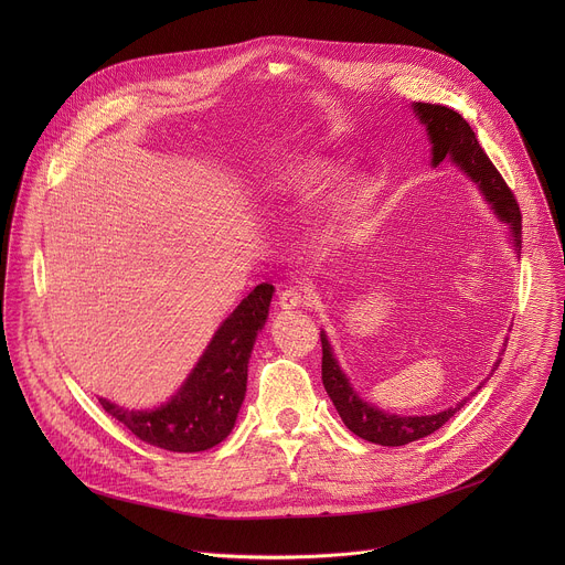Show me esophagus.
I'll return each mask as SVG.
<instances>
[{
  "instance_id": "1",
  "label": "esophagus",
  "mask_w": 565,
  "mask_h": 565,
  "mask_svg": "<svg viewBox=\"0 0 565 565\" xmlns=\"http://www.w3.org/2000/svg\"><path fill=\"white\" fill-rule=\"evenodd\" d=\"M303 301H306V297L297 288H288L279 295V308L281 310H295V308L303 306Z\"/></svg>"
}]
</instances>
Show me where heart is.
I'll return each mask as SVG.
<instances>
[{
  "mask_svg": "<svg viewBox=\"0 0 565 565\" xmlns=\"http://www.w3.org/2000/svg\"><path fill=\"white\" fill-rule=\"evenodd\" d=\"M333 174L331 160L321 156H290L264 179L259 196L268 205L308 199ZM366 196V185L360 177H349L335 183L321 196L297 227V246L306 255H319L333 248L347 223L358 214Z\"/></svg>",
  "mask_w": 565,
  "mask_h": 565,
  "instance_id": "b5f03b06",
  "label": "heart"
}]
</instances>
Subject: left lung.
<instances>
[{
  "label": "left lung",
  "instance_id": "obj_1",
  "mask_svg": "<svg viewBox=\"0 0 565 565\" xmlns=\"http://www.w3.org/2000/svg\"><path fill=\"white\" fill-rule=\"evenodd\" d=\"M416 118L427 131V140L431 145V168H438L445 158H449L451 163L462 172L480 192V196L486 199L490 210L497 214L501 223L508 225V238H510V248L514 250L516 259L521 257V212L514 201V194L492 166V160L488 153L480 149L476 134L471 131L469 122L456 114L449 107L443 105H429V103H414L412 105ZM321 338V382H324V388L329 397L333 399V405L342 418V423L360 438L384 445V447H399L414 440H420L436 429H440L458 409L465 407V402L469 395L482 388L490 380V375L499 369L501 355L505 349H501L499 360L494 362L490 375L482 380L476 391H471L467 397H462L456 407L443 409L431 416H399V414H388L371 402H366L351 384L349 375L342 371L335 351L329 342L327 331H319ZM508 342V340H505ZM503 342V347H505Z\"/></svg>",
  "mask_w": 565,
  "mask_h": 565
}]
</instances>
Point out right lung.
<instances>
[{
  "mask_svg": "<svg viewBox=\"0 0 565 565\" xmlns=\"http://www.w3.org/2000/svg\"><path fill=\"white\" fill-rule=\"evenodd\" d=\"M275 286L259 284L221 321L183 384L163 405L127 409L98 397L103 409L147 445L194 454L225 440L244 405L248 362L266 327Z\"/></svg>",
  "mask_w": 565,
  "mask_h": 565,
  "instance_id": "obj_1",
  "label": "right lung"
}]
</instances>
